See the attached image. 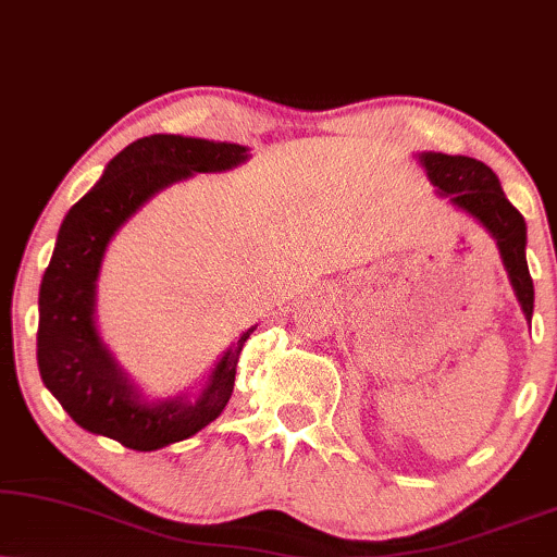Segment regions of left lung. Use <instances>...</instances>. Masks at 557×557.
Listing matches in <instances>:
<instances>
[{
	"label": "left lung",
	"instance_id": "1",
	"mask_svg": "<svg viewBox=\"0 0 557 557\" xmlns=\"http://www.w3.org/2000/svg\"><path fill=\"white\" fill-rule=\"evenodd\" d=\"M419 161L440 195H447L453 206L473 215L496 238L498 255H502L519 306H522L527 321H532L534 285L524 257L527 223L522 213L506 200L494 169L478 159L447 157V153L434 151L419 153Z\"/></svg>",
	"mask_w": 557,
	"mask_h": 557
}]
</instances>
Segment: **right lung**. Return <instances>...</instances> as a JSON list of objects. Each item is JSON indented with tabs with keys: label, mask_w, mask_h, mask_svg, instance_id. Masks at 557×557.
I'll return each instance as SVG.
<instances>
[{
	"label": "right lung",
	"mask_w": 557,
	"mask_h": 557,
	"mask_svg": "<svg viewBox=\"0 0 557 557\" xmlns=\"http://www.w3.org/2000/svg\"><path fill=\"white\" fill-rule=\"evenodd\" d=\"M249 159L246 146L206 138L146 136L133 140L63 218L38 298V368L63 411L91 434L151 453L182 442L221 417L234 393L246 329L210 372L195 400L149 404L110 355L95 323L97 277L110 238L159 189L195 172H226Z\"/></svg>",
	"instance_id": "1"
}]
</instances>
